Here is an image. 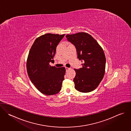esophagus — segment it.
<instances>
[{
	"label": "esophagus",
	"mask_w": 131,
	"mask_h": 131,
	"mask_svg": "<svg viewBox=\"0 0 131 131\" xmlns=\"http://www.w3.org/2000/svg\"><path fill=\"white\" fill-rule=\"evenodd\" d=\"M66 71L68 72L69 71V70H71V68H67V67H66Z\"/></svg>",
	"instance_id": "34e87169"
}]
</instances>
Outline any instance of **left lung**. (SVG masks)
Instances as JSON below:
<instances>
[{
    "label": "left lung",
    "mask_w": 131,
    "mask_h": 131,
    "mask_svg": "<svg viewBox=\"0 0 131 131\" xmlns=\"http://www.w3.org/2000/svg\"><path fill=\"white\" fill-rule=\"evenodd\" d=\"M66 38L75 45L78 58L83 62L81 68L74 69L75 89L83 93L91 92L98 86L105 74L106 58L103 50L87 33L68 34Z\"/></svg>",
    "instance_id": "8db88e82"
}]
</instances>
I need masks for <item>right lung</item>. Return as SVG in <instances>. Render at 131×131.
Wrapping results in <instances>:
<instances>
[{
	"label": "right lung",
	"instance_id": "right-lung-1",
	"mask_svg": "<svg viewBox=\"0 0 131 131\" xmlns=\"http://www.w3.org/2000/svg\"><path fill=\"white\" fill-rule=\"evenodd\" d=\"M64 35H43L36 39L29 51L26 66L28 75L38 90L46 95L58 93L64 79V67L56 68L49 64L54 61L56 47Z\"/></svg>",
	"mask_w": 131,
	"mask_h": 131
}]
</instances>
